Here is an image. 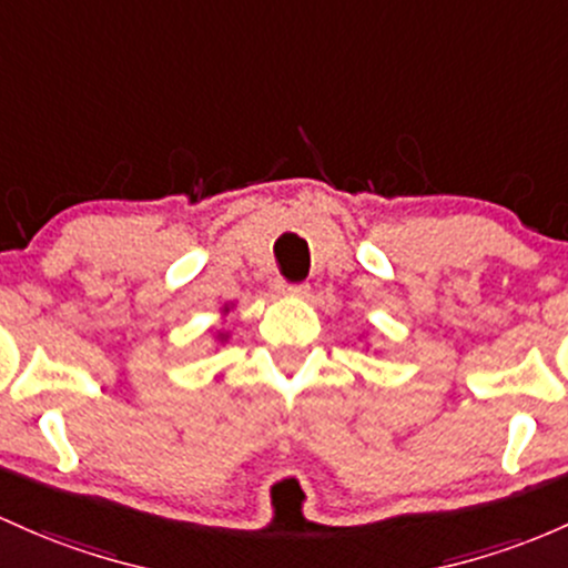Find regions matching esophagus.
Masks as SVG:
<instances>
[{
  "instance_id": "1",
  "label": "esophagus",
  "mask_w": 568,
  "mask_h": 568,
  "mask_svg": "<svg viewBox=\"0 0 568 568\" xmlns=\"http://www.w3.org/2000/svg\"><path fill=\"white\" fill-rule=\"evenodd\" d=\"M280 294L288 296V298H307L310 296V285L307 283H298V285H280Z\"/></svg>"
}]
</instances>
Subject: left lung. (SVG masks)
Returning a JSON list of instances; mask_svg holds the SVG:
<instances>
[{"mask_svg":"<svg viewBox=\"0 0 568 568\" xmlns=\"http://www.w3.org/2000/svg\"><path fill=\"white\" fill-rule=\"evenodd\" d=\"M361 336H364V334H361Z\"/></svg>","mask_w":568,"mask_h":568,"instance_id":"obj_1","label":"left lung"}]
</instances>
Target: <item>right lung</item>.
<instances>
[{
    "instance_id": "obj_1",
    "label": "right lung",
    "mask_w": 568,
    "mask_h": 568,
    "mask_svg": "<svg viewBox=\"0 0 568 568\" xmlns=\"http://www.w3.org/2000/svg\"><path fill=\"white\" fill-rule=\"evenodd\" d=\"M234 310H236V304H234V302H226V304H223V307H221V317H226L229 313H234ZM213 336H215V345L221 347V345H226L229 339H232V332H226V328H217V332H215Z\"/></svg>"
}]
</instances>
